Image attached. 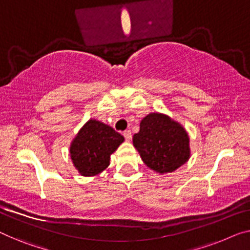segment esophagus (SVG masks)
Returning <instances> with one entry per match:
<instances>
[{"label": "esophagus", "mask_w": 250, "mask_h": 250, "mask_svg": "<svg viewBox=\"0 0 250 250\" xmlns=\"http://www.w3.org/2000/svg\"><path fill=\"white\" fill-rule=\"evenodd\" d=\"M124 136H125L126 141H130V139H131V137H132V133L130 130H125V131L124 132Z\"/></svg>", "instance_id": "esophagus-1"}]
</instances>
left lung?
<instances>
[{
	"mask_svg": "<svg viewBox=\"0 0 250 250\" xmlns=\"http://www.w3.org/2000/svg\"><path fill=\"white\" fill-rule=\"evenodd\" d=\"M143 162L156 173H172L188 161L189 138L178 122L163 113H149L132 138Z\"/></svg>",
	"mask_w": 250,
	"mask_h": 250,
	"instance_id": "obj_1",
	"label": "left lung"
}]
</instances>
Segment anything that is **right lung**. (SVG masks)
Masks as SVG:
<instances>
[{
  "mask_svg": "<svg viewBox=\"0 0 250 250\" xmlns=\"http://www.w3.org/2000/svg\"><path fill=\"white\" fill-rule=\"evenodd\" d=\"M124 141L110 125L91 119L70 144V158L82 176H94L110 165V156Z\"/></svg>",
  "mask_w": 250,
  "mask_h": 250,
  "instance_id": "add662e5",
  "label": "right lung"
}]
</instances>
